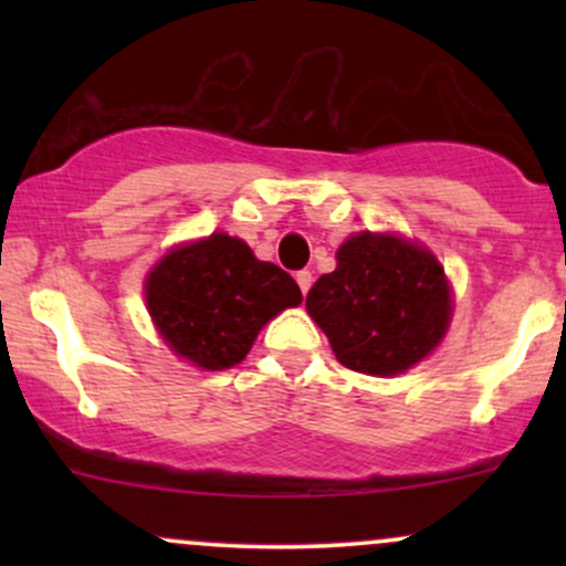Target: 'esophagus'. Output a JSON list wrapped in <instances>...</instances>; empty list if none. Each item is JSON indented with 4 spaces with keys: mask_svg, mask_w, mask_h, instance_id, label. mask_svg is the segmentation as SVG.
Masks as SVG:
<instances>
[{
    "mask_svg": "<svg viewBox=\"0 0 566 566\" xmlns=\"http://www.w3.org/2000/svg\"><path fill=\"white\" fill-rule=\"evenodd\" d=\"M295 282H297V287H301V292L305 295V292L311 290V282H314V276H311V271H297L295 274Z\"/></svg>",
    "mask_w": 566,
    "mask_h": 566,
    "instance_id": "34e87169",
    "label": "esophagus"
}]
</instances>
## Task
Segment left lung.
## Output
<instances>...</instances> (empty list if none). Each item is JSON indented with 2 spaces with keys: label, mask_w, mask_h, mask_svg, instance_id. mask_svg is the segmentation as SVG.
<instances>
[{
  "label": "left lung",
  "mask_w": 566,
  "mask_h": 566,
  "mask_svg": "<svg viewBox=\"0 0 566 566\" xmlns=\"http://www.w3.org/2000/svg\"><path fill=\"white\" fill-rule=\"evenodd\" d=\"M305 308L343 367L396 375L439 346L450 324V287L431 252L396 237L356 233L337 269L316 279Z\"/></svg>",
  "instance_id": "left-lung-1"
}]
</instances>
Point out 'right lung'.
Returning a JSON list of instances; mask_svg holds the SVG:
<instances>
[{
  "label": "right lung",
  "instance_id": "right-lung-1",
  "mask_svg": "<svg viewBox=\"0 0 566 566\" xmlns=\"http://www.w3.org/2000/svg\"><path fill=\"white\" fill-rule=\"evenodd\" d=\"M301 301L287 271L258 261L242 239L226 233L172 250L146 282L161 337L205 369L239 365L258 329Z\"/></svg>",
  "mask_w": 566,
  "mask_h": 566
}]
</instances>
